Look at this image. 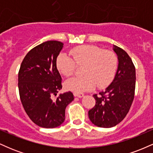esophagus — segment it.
Returning <instances> with one entry per match:
<instances>
[{
    "label": "esophagus",
    "mask_w": 153,
    "mask_h": 153,
    "mask_svg": "<svg viewBox=\"0 0 153 153\" xmlns=\"http://www.w3.org/2000/svg\"><path fill=\"white\" fill-rule=\"evenodd\" d=\"M73 95H74L75 97H78V98H82L84 96L83 94H79V93H73Z\"/></svg>",
    "instance_id": "esophagus-1"
}]
</instances>
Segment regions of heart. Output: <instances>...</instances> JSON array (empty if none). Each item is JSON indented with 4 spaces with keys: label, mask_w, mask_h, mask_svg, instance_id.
Here are the masks:
<instances>
[{
    "label": "heart",
    "mask_w": 153,
    "mask_h": 153,
    "mask_svg": "<svg viewBox=\"0 0 153 153\" xmlns=\"http://www.w3.org/2000/svg\"><path fill=\"white\" fill-rule=\"evenodd\" d=\"M70 53L73 58L65 53L57 56V70L64 76L69 77L74 74L76 65H84L82 71L84 75L67 80L65 87L68 90L82 93L93 90L96 86L99 89L104 88L112 82L118 62L113 52L87 45L75 47Z\"/></svg>",
    "instance_id": "heart-1"
}]
</instances>
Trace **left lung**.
<instances>
[{"label": "left lung", "instance_id": "1", "mask_svg": "<svg viewBox=\"0 0 153 153\" xmlns=\"http://www.w3.org/2000/svg\"><path fill=\"white\" fill-rule=\"evenodd\" d=\"M119 65L115 78L105 91L94 94L96 105L88 111L93 124L99 127H114L125 118L134 97L136 72L132 60L124 50L114 46Z\"/></svg>", "mask_w": 153, "mask_h": 153}]
</instances>
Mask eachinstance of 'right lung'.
<instances>
[{
	"label": "right lung",
	"instance_id": "right-lung-1",
	"mask_svg": "<svg viewBox=\"0 0 153 153\" xmlns=\"http://www.w3.org/2000/svg\"><path fill=\"white\" fill-rule=\"evenodd\" d=\"M63 47L58 41H47L29 51L19 71V96L26 113L34 124L54 128L64 122L65 108L74 99L71 91L57 96L62 78L56 60Z\"/></svg>",
	"mask_w": 153,
	"mask_h": 153
}]
</instances>
